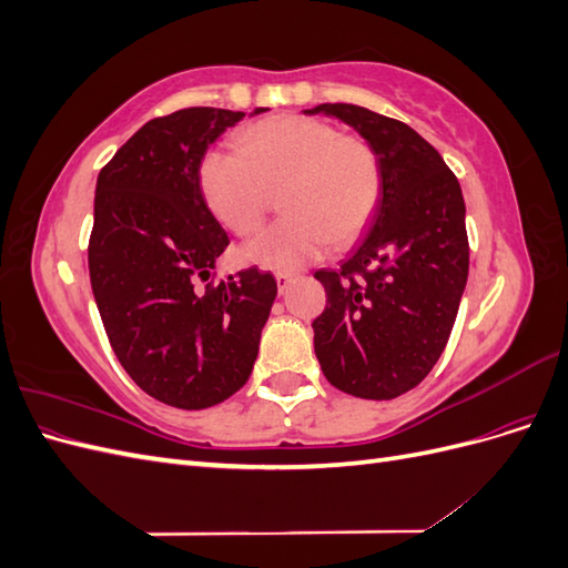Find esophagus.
I'll return each mask as SVG.
<instances>
[{
    "label": "esophagus",
    "mask_w": 568,
    "mask_h": 568,
    "mask_svg": "<svg viewBox=\"0 0 568 568\" xmlns=\"http://www.w3.org/2000/svg\"><path fill=\"white\" fill-rule=\"evenodd\" d=\"M294 277H296V274H291V272H277V288H280V294H284V291L288 288V284L294 282Z\"/></svg>",
    "instance_id": "esophagus-1"
}]
</instances>
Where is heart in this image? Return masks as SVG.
Listing matches in <instances>:
<instances>
[{"label":"heart","instance_id":"obj_1","mask_svg":"<svg viewBox=\"0 0 568 568\" xmlns=\"http://www.w3.org/2000/svg\"><path fill=\"white\" fill-rule=\"evenodd\" d=\"M234 149L209 151L199 165L201 194L215 220L248 236L280 189L286 215L242 248L246 263L296 272L367 230L382 170L365 140L307 115H274L239 132Z\"/></svg>","mask_w":568,"mask_h":568}]
</instances>
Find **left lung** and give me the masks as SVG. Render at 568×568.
I'll return each mask as SVG.
<instances>
[{"label": "left lung", "instance_id": "1", "mask_svg": "<svg viewBox=\"0 0 568 568\" xmlns=\"http://www.w3.org/2000/svg\"><path fill=\"white\" fill-rule=\"evenodd\" d=\"M351 125L374 149L382 194L367 234L341 270H320L324 313L315 355L332 386L390 400L434 369L450 338L469 274L457 178L440 153L400 120L355 104L303 111Z\"/></svg>", "mask_w": 568, "mask_h": 568}]
</instances>
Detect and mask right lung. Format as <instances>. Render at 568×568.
Segmentation results:
<instances>
[{"instance_id": "obj_1", "label": "right lung", "mask_w": 568, "mask_h": 568, "mask_svg": "<svg viewBox=\"0 0 568 568\" xmlns=\"http://www.w3.org/2000/svg\"><path fill=\"white\" fill-rule=\"evenodd\" d=\"M244 115L194 106L153 118L97 178L88 255L101 322L130 379L180 409L217 405L248 382L277 296L257 267L199 288L230 244L199 165Z\"/></svg>"}]
</instances>
